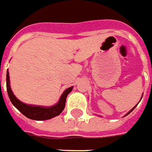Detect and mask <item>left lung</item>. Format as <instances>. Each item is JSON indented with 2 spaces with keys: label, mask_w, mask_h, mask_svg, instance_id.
I'll return each mask as SVG.
<instances>
[{
  "label": "left lung",
  "mask_w": 152,
  "mask_h": 152,
  "mask_svg": "<svg viewBox=\"0 0 152 152\" xmlns=\"http://www.w3.org/2000/svg\"><path fill=\"white\" fill-rule=\"evenodd\" d=\"M142 96H143V94H142ZM142 97H141V98H142ZM139 102H140V101H139ZM137 105H137H135V106H134V107H133V109H131V110H130L129 111V112L127 113V114H126L125 115H124V117H125V116H126V115H129V114H130V113L132 112V111H133V110H134V109H135V107H136Z\"/></svg>",
  "instance_id": "8db88e82"
}]
</instances>
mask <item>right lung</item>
<instances>
[{
	"mask_svg": "<svg viewBox=\"0 0 152 152\" xmlns=\"http://www.w3.org/2000/svg\"><path fill=\"white\" fill-rule=\"evenodd\" d=\"M73 86L70 88L65 89L62 95L60 97V100L58 101L56 105L52 106H42V105H35L25 104L14 95L12 90L10 88V75L9 71L7 70L6 74V89L7 93L9 96V98L15 107L19 110L23 115H25L27 118L33 120H47V119H52L56 116H58L61 114L65 106V102L66 97L73 90Z\"/></svg>",
	"mask_w": 152,
	"mask_h": 152,
	"instance_id": "add662e5",
	"label": "right lung"
}]
</instances>
